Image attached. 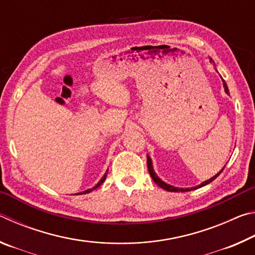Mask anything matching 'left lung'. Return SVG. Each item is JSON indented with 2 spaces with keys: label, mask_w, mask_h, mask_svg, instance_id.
Returning a JSON list of instances; mask_svg holds the SVG:
<instances>
[{
  "label": "left lung",
  "mask_w": 255,
  "mask_h": 255,
  "mask_svg": "<svg viewBox=\"0 0 255 255\" xmlns=\"http://www.w3.org/2000/svg\"><path fill=\"white\" fill-rule=\"evenodd\" d=\"M211 60V59H210ZM223 83H224V88H225V91H226V93L228 94L230 93V91H228V88H227V85H226V83H225V81L223 80ZM147 167H148V172H149V174H150V176H152V179H153V181L155 183H156L158 187H161V188H163L164 190H166V191H171V192H179V191H181V192H184V191H190V190H193V189H198V188H201V187H204V185H206V184H208V183H210L211 181H214L216 178H217V176L222 173L223 172V170L219 172V173H217L216 174L215 176H213V178L211 179H209V180H207V181H205V182H202L200 185H198V187H196V188H191V189H181V188H175V187H172V185H170V184H166L165 182H163V181L161 180V179H158V176L155 174V172H154V170H153V166H152V161H150V157L148 156L147 155ZM225 167V166H224Z\"/></svg>",
  "instance_id": "obj_1"
}]
</instances>
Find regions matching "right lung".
<instances>
[{"label": "right lung", "mask_w": 255, "mask_h": 255, "mask_svg": "<svg viewBox=\"0 0 255 255\" xmlns=\"http://www.w3.org/2000/svg\"><path fill=\"white\" fill-rule=\"evenodd\" d=\"M108 172V171H107ZM106 176H107V173L105 174V175H103L102 176V179L100 180V181H99V183L96 185V187H93L92 189H89V190H85V191H83V192H81L82 193V195H83V193H89V192H91L92 191V190H94V189H96V188H98L99 187V185H101L102 183H103V181H105L106 180ZM81 193H80V195H81Z\"/></svg>", "instance_id": "1"}]
</instances>
